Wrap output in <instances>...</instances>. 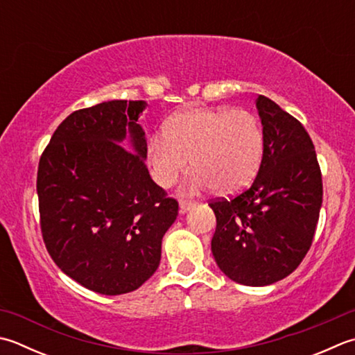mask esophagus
Listing matches in <instances>:
<instances>
[{"mask_svg": "<svg viewBox=\"0 0 355 355\" xmlns=\"http://www.w3.org/2000/svg\"><path fill=\"white\" fill-rule=\"evenodd\" d=\"M192 206H196V201H192V200H186V198H182V200H180V209H182V212H186L187 209H191Z\"/></svg>", "mask_w": 355, "mask_h": 355, "instance_id": "esophagus-1", "label": "esophagus"}]
</instances>
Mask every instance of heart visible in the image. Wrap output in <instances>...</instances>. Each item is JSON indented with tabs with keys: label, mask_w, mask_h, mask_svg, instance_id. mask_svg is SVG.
<instances>
[{
	"label": "heart",
	"mask_w": 355,
	"mask_h": 355,
	"mask_svg": "<svg viewBox=\"0 0 355 355\" xmlns=\"http://www.w3.org/2000/svg\"><path fill=\"white\" fill-rule=\"evenodd\" d=\"M265 152V132L249 110L189 109L172 118L164 135L149 143L148 158L155 182L169 187L189 168L196 173L186 189L211 186L220 196L235 193L252 182Z\"/></svg>",
	"instance_id": "b5f03b06"
}]
</instances>
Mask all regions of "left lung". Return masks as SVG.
I'll return each mask as SVG.
<instances>
[{"label": "left lung", "instance_id": "1", "mask_svg": "<svg viewBox=\"0 0 355 355\" xmlns=\"http://www.w3.org/2000/svg\"><path fill=\"white\" fill-rule=\"evenodd\" d=\"M265 152L251 186L209 206L217 218L211 249L229 279L266 286L298 268L314 240L323 183L306 129L265 95L257 98Z\"/></svg>", "mask_w": 355, "mask_h": 355}]
</instances>
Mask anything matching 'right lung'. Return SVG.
Wrapping results in <instances>:
<instances>
[{"label": "right lung", "mask_w": 355, "mask_h": 355, "mask_svg": "<svg viewBox=\"0 0 355 355\" xmlns=\"http://www.w3.org/2000/svg\"><path fill=\"white\" fill-rule=\"evenodd\" d=\"M146 101L112 100L75 110L40 158V226L49 255L81 286L130 293L155 272L178 201L150 178L138 118ZM131 135L135 152L123 148Z\"/></svg>", "instance_id": "right-lung-1"}]
</instances>
